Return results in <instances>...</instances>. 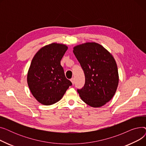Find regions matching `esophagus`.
Segmentation results:
<instances>
[{
	"instance_id": "1",
	"label": "esophagus",
	"mask_w": 146,
	"mask_h": 146,
	"mask_svg": "<svg viewBox=\"0 0 146 146\" xmlns=\"http://www.w3.org/2000/svg\"><path fill=\"white\" fill-rule=\"evenodd\" d=\"M70 81L72 82V84L73 85V84H74V78H72V79H70Z\"/></svg>"
}]
</instances>
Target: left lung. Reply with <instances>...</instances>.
<instances>
[{
    "label": "left lung",
    "mask_w": 146,
    "mask_h": 146,
    "mask_svg": "<svg viewBox=\"0 0 146 146\" xmlns=\"http://www.w3.org/2000/svg\"><path fill=\"white\" fill-rule=\"evenodd\" d=\"M73 53L85 76V86L78 89L82 100L94 108L104 106L113 98L118 88L115 60L102 45L95 42L75 46Z\"/></svg>",
    "instance_id": "obj_1"
}]
</instances>
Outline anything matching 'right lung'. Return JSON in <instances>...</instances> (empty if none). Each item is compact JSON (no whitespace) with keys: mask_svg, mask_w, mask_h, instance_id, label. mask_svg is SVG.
I'll return each instance as SVG.
<instances>
[{"mask_svg":"<svg viewBox=\"0 0 146 146\" xmlns=\"http://www.w3.org/2000/svg\"><path fill=\"white\" fill-rule=\"evenodd\" d=\"M67 49L64 44L53 42L40 48L32 60L27 74L28 85L34 97L42 105L59 101L72 85L60 64Z\"/></svg>","mask_w":146,"mask_h":146,"instance_id":"add662e5","label":"right lung"}]
</instances>
